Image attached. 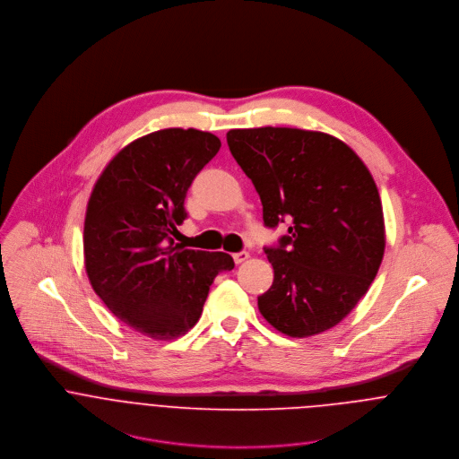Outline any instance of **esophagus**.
Returning <instances> with one entry per match:
<instances>
[{
    "mask_svg": "<svg viewBox=\"0 0 459 459\" xmlns=\"http://www.w3.org/2000/svg\"><path fill=\"white\" fill-rule=\"evenodd\" d=\"M233 260L237 264H240V263L246 262V260H249V253H246V251H240V253H235L233 255Z\"/></svg>",
    "mask_w": 459,
    "mask_h": 459,
    "instance_id": "obj_1",
    "label": "esophagus"
}]
</instances>
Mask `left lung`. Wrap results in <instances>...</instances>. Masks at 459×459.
I'll return each mask as SVG.
<instances>
[{
    "instance_id": "8db88e82",
    "label": "left lung",
    "mask_w": 459,
    "mask_h": 459,
    "mask_svg": "<svg viewBox=\"0 0 459 459\" xmlns=\"http://www.w3.org/2000/svg\"><path fill=\"white\" fill-rule=\"evenodd\" d=\"M226 139L260 195L264 226L291 221L279 246L264 247L273 282L258 297L263 318L290 337L335 327L384 260V210L369 169L325 132L233 129Z\"/></svg>"
}]
</instances>
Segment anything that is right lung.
Returning a JSON list of instances; mask_svg holds the SVG:
<instances>
[{
  "label": "right lung",
  "mask_w": 459,
  "mask_h": 459,
  "mask_svg": "<svg viewBox=\"0 0 459 459\" xmlns=\"http://www.w3.org/2000/svg\"><path fill=\"white\" fill-rule=\"evenodd\" d=\"M221 148L217 135L164 129L143 135L106 166L86 206L84 266L91 288L126 325L157 341L196 325L226 253L184 249L169 237L184 201Z\"/></svg>",
  "instance_id": "1"
}]
</instances>
